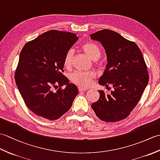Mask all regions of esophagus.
<instances>
[{
    "label": "esophagus",
    "mask_w": 160,
    "mask_h": 160,
    "mask_svg": "<svg viewBox=\"0 0 160 160\" xmlns=\"http://www.w3.org/2000/svg\"><path fill=\"white\" fill-rule=\"evenodd\" d=\"M78 90H79V91H86L87 89H86V88H82V87H78Z\"/></svg>",
    "instance_id": "34e87169"
}]
</instances>
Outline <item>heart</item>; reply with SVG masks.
<instances>
[{
	"mask_svg": "<svg viewBox=\"0 0 160 160\" xmlns=\"http://www.w3.org/2000/svg\"><path fill=\"white\" fill-rule=\"evenodd\" d=\"M81 49L86 55L93 60H98L101 56V50L96 44L93 42H85L81 47ZM73 58V51L70 49L67 52L64 58V67L66 69H70L72 66ZM96 78V73L93 71H75L69 76L70 80L73 84L80 87L85 88L89 87L91 81Z\"/></svg>",
	"mask_w": 160,
	"mask_h": 160,
	"instance_id": "obj_1",
	"label": "heart"
}]
</instances>
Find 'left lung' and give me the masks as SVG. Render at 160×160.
<instances>
[{
  "instance_id": "left-lung-1",
  "label": "left lung",
  "mask_w": 160,
  "mask_h": 160,
  "mask_svg": "<svg viewBox=\"0 0 160 160\" xmlns=\"http://www.w3.org/2000/svg\"><path fill=\"white\" fill-rule=\"evenodd\" d=\"M91 38L101 42L107 57L106 69L98 83L114 89L109 94L98 91L99 100L91 107L101 120H122L136 107L148 82L143 55L134 42L110 29L98 31Z\"/></svg>"
}]
</instances>
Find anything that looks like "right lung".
<instances>
[{
  "label": "right lung",
  "instance_id": "right-lung-1",
  "mask_svg": "<svg viewBox=\"0 0 160 160\" xmlns=\"http://www.w3.org/2000/svg\"><path fill=\"white\" fill-rule=\"evenodd\" d=\"M78 40L75 33L50 30L27 42L20 52L15 81L27 107L38 116L55 120L72 106L78 89L63 75V62Z\"/></svg>",
  "mask_w": 160,
  "mask_h": 160
}]
</instances>
